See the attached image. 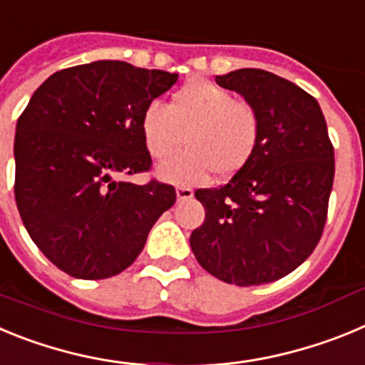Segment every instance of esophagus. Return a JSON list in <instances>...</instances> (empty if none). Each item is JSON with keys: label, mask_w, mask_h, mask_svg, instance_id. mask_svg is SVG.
I'll use <instances>...</instances> for the list:
<instances>
[{"label": "esophagus", "mask_w": 365, "mask_h": 365, "mask_svg": "<svg viewBox=\"0 0 365 365\" xmlns=\"http://www.w3.org/2000/svg\"><path fill=\"white\" fill-rule=\"evenodd\" d=\"M193 197V190L188 188V186H179L177 188V199L179 201H188V199Z\"/></svg>", "instance_id": "obj_1"}]
</instances>
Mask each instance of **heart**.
I'll list each match as a JSON object with an SVG mask.
<instances>
[{"label": "heart", "instance_id": "heart-1", "mask_svg": "<svg viewBox=\"0 0 365 365\" xmlns=\"http://www.w3.org/2000/svg\"><path fill=\"white\" fill-rule=\"evenodd\" d=\"M148 153L163 160L182 144L186 150L159 166L175 185H199L240 173L256 155L263 133L257 108L210 80L195 78L177 89L170 104L151 102L140 117Z\"/></svg>", "mask_w": 365, "mask_h": 365}]
</instances>
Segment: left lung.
<instances>
[{
	"mask_svg": "<svg viewBox=\"0 0 365 365\" xmlns=\"http://www.w3.org/2000/svg\"><path fill=\"white\" fill-rule=\"evenodd\" d=\"M215 82L256 106L263 133L227 185L195 190L206 215L190 247L225 283L278 282L311 256L327 219L334 148L324 113L314 96L269 71H232Z\"/></svg>",
	"mask_w": 365,
	"mask_h": 365,
	"instance_id": "obj_1",
	"label": "left lung"
}]
</instances>
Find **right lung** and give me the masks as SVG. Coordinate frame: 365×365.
<instances>
[{
    "label": "right lung",
    "mask_w": 365,
    "mask_h": 365,
    "mask_svg": "<svg viewBox=\"0 0 365 365\" xmlns=\"http://www.w3.org/2000/svg\"><path fill=\"white\" fill-rule=\"evenodd\" d=\"M177 74L98 60L54 73L16 125L14 197L31 240L73 278L106 279L137 259L175 188L151 170L140 117Z\"/></svg>",
    "instance_id": "right-lung-1"
}]
</instances>
